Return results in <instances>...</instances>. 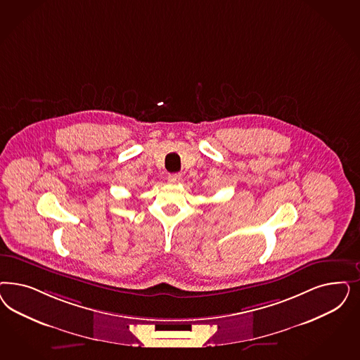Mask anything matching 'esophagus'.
Wrapping results in <instances>:
<instances>
[{"instance_id": "esophagus-1", "label": "esophagus", "mask_w": 360, "mask_h": 360, "mask_svg": "<svg viewBox=\"0 0 360 360\" xmlns=\"http://www.w3.org/2000/svg\"><path fill=\"white\" fill-rule=\"evenodd\" d=\"M181 180H183V179H181V174H168V183H171V184H179Z\"/></svg>"}]
</instances>
